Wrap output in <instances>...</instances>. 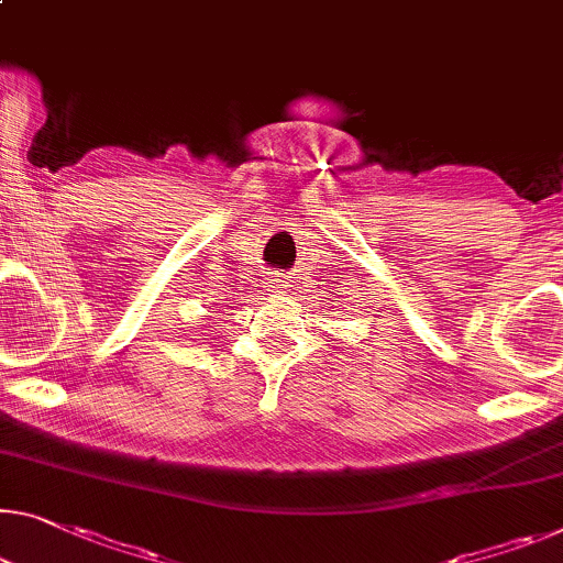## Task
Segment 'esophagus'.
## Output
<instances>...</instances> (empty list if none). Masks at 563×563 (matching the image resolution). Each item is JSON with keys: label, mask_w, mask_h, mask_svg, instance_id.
Wrapping results in <instances>:
<instances>
[{"label": "esophagus", "mask_w": 563, "mask_h": 563, "mask_svg": "<svg viewBox=\"0 0 563 563\" xmlns=\"http://www.w3.org/2000/svg\"><path fill=\"white\" fill-rule=\"evenodd\" d=\"M269 291L282 294V291H284V284H282L279 279H269Z\"/></svg>", "instance_id": "34e87169"}]
</instances>
